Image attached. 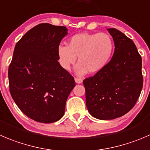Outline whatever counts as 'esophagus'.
<instances>
[{"mask_svg": "<svg viewBox=\"0 0 150 150\" xmlns=\"http://www.w3.org/2000/svg\"><path fill=\"white\" fill-rule=\"evenodd\" d=\"M75 81L77 83H81L83 82V80L81 78H75Z\"/></svg>", "mask_w": 150, "mask_h": 150, "instance_id": "obj_1", "label": "esophagus"}]
</instances>
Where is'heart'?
<instances>
[{
	"instance_id": "1",
	"label": "heart",
	"mask_w": 150,
	"mask_h": 150,
	"mask_svg": "<svg viewBox=\"0 0 150 150\" xmlns=\"http://www.w3.org/2000/svg\"><path fill=\"white\" fill-rule=\"evenodd\" d=\"M114 42L105 33H81L72 36L67 46L59 45L57 50L61 66L69 70L78 57L77 72L79 75L96 74L103 70L111 59Z\"/></svg>"
}]
</instances>
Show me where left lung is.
Returning a JSON list of instances; mask_svg holds the SVG:
<instances>
[{
	"label": "left lung",
	"instance_id": "left-lung-1",
	"mask_svg": "<svg viewBox=\"0 0 150 150\" xmlns=\"http://www.w3.org/2000/svg\"><path fill=\"white\" fill-rule=\"evenodd\" d=\"M115 45L107 66L83 83L90 114L102 120L118 118L130 111L142 87V56L132 40L116 28H108Z\"/></svg>",
	"mask_w": 150,
	"mask_h": 150
}]
</instances>
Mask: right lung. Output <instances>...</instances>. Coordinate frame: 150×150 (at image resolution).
Wrapping results in <instances>:
<instances>
[{
  "instance_id": "add662e5",
  "label": "right lung",
  "mask_w": 150,
  "mask_h": 150,
  "mask_svg": "<svg viewBox=\"0 0 150 150\" xmlns=\"http://www.w3.org/2000/svg\"><path fill=\"white\" fill-rule=\"evenodd\" d=\"M67 34L65 26L41 23L14 47L8 71L10 94L23 114L38 122L60 120L75 86L72 75L58 62V47Z\"/></svg>"
}]
</instances>
